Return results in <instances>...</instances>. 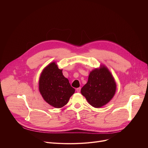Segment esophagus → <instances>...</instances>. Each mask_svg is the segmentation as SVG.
Wrapping results in <instances>:
<instances>
[{"instance_id":"esophagus-1","label":"esophagus","mask_w":148,"mask_h":148,"mask_svg":"<svg viewBox=\"0 0 148 148\" xmlns=\"http://www.w3.org/2000/svg\"><path fill=\"white\" fill-rule=\"evenodd\" d=\"M80 90H81V88H78L76 89V90H77V92H80Z\"/></svg>"}]
</instances>
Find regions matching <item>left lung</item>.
Listing matches in <instances>:
<instances>
[{
	"instance_id": "1",
	"label": "left lung",
	"mask_w": 148,
	"mask_h": 148,
	"mask_svg": "<svg viewBox=\"0 0 148 148\" xmlns=\"http://www.w3.org/2000/svg\"><path fill=\"white\" fill-rule=\"evenodd\" d=\"M116 90L114 77L104 65L90 72L86 84L81 89V94L93 107L100 108L113 98Z\"/></svg>"
}]
</instances>
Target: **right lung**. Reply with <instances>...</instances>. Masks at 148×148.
Segmentation results:
<instances>
[{
	"mask_svg": "<svg viewBox=\"0 0 148 148\" xmlns=\"http://www.w3.org/2000/svg\"><path fill=\"white\" fill-rule=\"evenodd\" d=\"M38 84L39 91L45 101L55 108L66 105L75 92L56 62H51L43 69Z\"/></svg>",
	"mask_w": 148,
	"mask_h": 148,
	"instance_id": "obj_1",
	"label": "right lung"
}]
</instances>
